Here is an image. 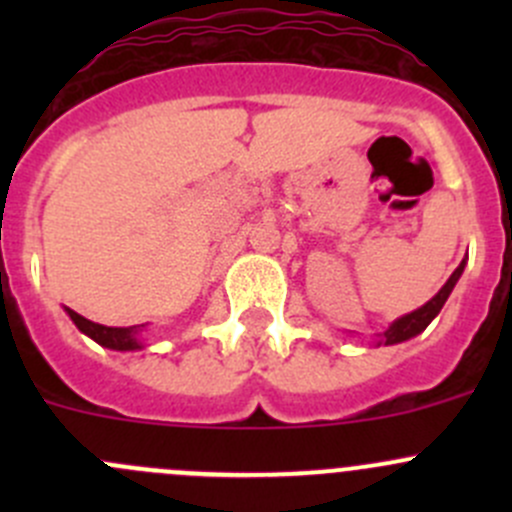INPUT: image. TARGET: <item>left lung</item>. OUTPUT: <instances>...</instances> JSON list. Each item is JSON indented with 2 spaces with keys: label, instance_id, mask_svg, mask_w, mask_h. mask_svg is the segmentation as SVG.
<instances>
[{
  "label": "left lung",
  "instance_id": "obj_1",
  "mask_svg": "<svg viewBox=\"0 0 512 512\" xmlns=\"http://www.w3.org/2000/svg\"><path fill=\"white\" fill-rule=\"evenodd\" d=\"M463 267H466V260H463L461 265L456 267V272H453V275L448 277L446 285L438 289V294L431 299V302H426L421 309H416V312L406 314V317L396 319V322L391 324V327L384 332V339H381V342H384V344H399V342H406V339L416 337V334H421L423 329H426L428 324H431V319L436 317L438 312H441V307H443V304H446L448 294H451V289L456 287L458 277H461Z\"/></svg>",
  "mask_w": 512,
  "mask_h": 512
}]
</instances>
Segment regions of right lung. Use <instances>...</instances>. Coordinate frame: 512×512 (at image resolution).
<instances>
[{
  "mask_svg": "<svg viewBox=\"0 0 512 512\" xmlns=\"http://www.w3.org/2000/svg\"><path fill=\"white\" fill-rule=\"evenodd\" d=\"M66 312H69L71 322L76 324V327L81 329V332L86 334V337H91L94 342L101 344V347H108V349H118V352H128V349H141V344H138V327H103V324H96L91 322V319L81 317V314H76L74 309L66 307Z\"/></svg>",
  "mask_w": 512,
  "mask_h": 512,
  "instance_id": "right-lung-1",
  "label": "right lung"
}]
</instances>
